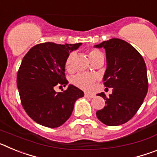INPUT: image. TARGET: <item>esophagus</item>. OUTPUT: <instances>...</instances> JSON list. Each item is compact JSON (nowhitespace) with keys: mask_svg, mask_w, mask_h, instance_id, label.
I'll list each match as a JSON object with an SVG mask.
<instances>
[{"mask_svg":"<svg viewBox=\"0 0 157 157\" xmlns=\"http://www.w3.org/2000/svg\"><path fill=\"white\" fill-rule=\"evenodd\" d=\"M84 95H85L86 98H93L95 97V95H94V94H90V93H85V94H84Z\"/></svg>","mask_w":157,"mask_h":157,"instance_id":"obj_1","label":"esophagus"}]
</instances>
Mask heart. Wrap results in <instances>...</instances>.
I'll return each instance as SVG.
<instances>
[{"label":"heart","mask_w":157,"mask_h":157,"mask_svg":"<svg viewBox=\"0 0 157 157\" xmlns=\"http://www.w3.org/2000/svg\"><path fill=\"white\" fill-rule=\"evenodd\" d=\"M102 55L101 52L98 49L92 48L89 51V56L91 60L96 58L97 56ZM75 53V52H70L66 57L64 62V68L67 71L72 72L74 70V61ZM97 79V76L90 73H78L71 78V83L75 86L78 88L82 89L83 90H89L92 88L94 83Z\"/></svg>","instance_id":"1"}]
</instances>
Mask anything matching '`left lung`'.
<instances>
[{"label": "left lung", "instance_id": "left-lung-1", "mask_svg": "<svg viewBox=\"0 0 157 157\" xmlns=\"http://www.w3.org/2000/svg\"><path fill=\"white\" fill-rule=\"evenodd\" d=\"M104 47L106 52L107 69L103 78L105 86L112 89L105 100V105L96 113L107 126H119L127 123L137 113L148 92L146 65L141 54L128 42L112 38L95 45Z\"/></svg>", "mask_w": 157, "mask_h": 157}]
</instances>
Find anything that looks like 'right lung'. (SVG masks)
<instances>
[{"label": "right lung", "instance_id": "right-lung-1", "mask_svg": "<svg viewBox=\"0 0 157 157\" xmlns=\"http://www.w3.org/2000/svg\"><path fill=\"white\" fill-rule=\"evenodd\" d=\"M81 43L59 45L54 42L37 44L23 57L17 73L20 101L27 114L44 127L55 128L68 120L75 102L84 93L69 85L63 92L54 86L68 83L65 77L64 62L70 52Z\"/></svg>", "mask_w": 157, "mask_h": 157}]
</instances>
